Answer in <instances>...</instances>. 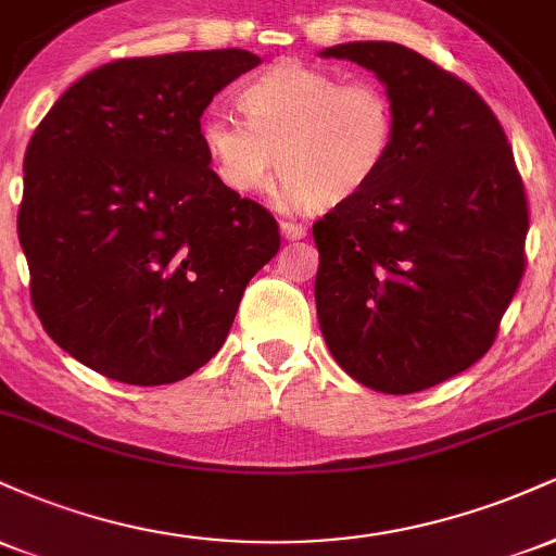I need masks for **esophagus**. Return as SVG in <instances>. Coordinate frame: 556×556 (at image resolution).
Returning a JSON list of instances; mask_svg holds the SVG:
<instances>
[{
  "instance_id": "1",
  "label": "esophagus",
  "mask_w": 556,
  "mask_h": 556,
  "mask_svg": "<svg viewBox=\"0 0 556 556\" xmlns=\"http://www.w3.org/2000/svg\"><path fill=\"white\" fill-rule=\"evenodd\" d=\"M279 229H282L285 240H303L305 232H308V229H305L303 225H298V222H282Z\"/></svg>"
}]
</instances>
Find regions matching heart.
<instances>
[{"label": "heart", "mask_w": 556, "mask_h": 556, "mask_svg": "<svg viewBox=\"0 0 556 556\" xmlns=\"http://www.w3.org/2000/svg\"><path fill=\"white\" fill-rule=\"evenodd\" d=\"M245 119L208 110L201 140L235 193H261L279 175L300 206L331 208L371 185L392 159L397 110L374 80H342L303 62H279L240 93Z\"/></svg>", "instance_id": "1"}]
</instances>
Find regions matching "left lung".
Wrapping results in <instances>:
<instances>
[{
  "instance_id": "left-lung-1",
  "label": "left lung",
  "mask_w": 556,
  "mask_h": 556,
  "mask_svg": "<svg viewBox=\"0 0 556 556\" xmlns=\"http://www.w3.org/2000/svg\"><path fill=\"white\" fill-rule=\"evenodd\" d=\"M321 56L384 83L397 140L381 175L314 225L318 324L355 381L413 394L494 344L526 271V190L500 119L457 75L392 41Z\"/></svg>"
}]
</instances>
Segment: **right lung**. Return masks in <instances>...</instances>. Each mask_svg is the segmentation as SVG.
I'll use <instances>...</instances> for the list:
<instances>
[{
  "mask_svg": "<svg viewBox=\"0 0 556 556\" xmlns=\"http://www.w3.org/2000/svg\"><path fill=\"white\" fill-rule=\"evenodd\" d=\"M258 62L245 49L110 62L36 127L17 212L30 300L96 374L159 387L198 371L277 256V219L219 180L201 140L203 110Z\"/></svg>",
  "mask_w": 556,
  "mask_h": 556,
  "instance_id": "right-lung-1",
  "label": "right lung"
}]
</instances>
